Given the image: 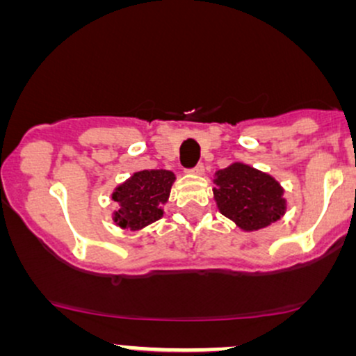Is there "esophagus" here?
<instances>
[{
    "label": "esophagus",
    "instance_id": "obj_1",
    "mask_svg": "<svg viewBox=\"0 0 356 356\" xmlns=\"http://www.w3.org/2000/svg\"><path fill=\"white\" fill-rule=\"evenodd\" d=\"M191 172L195 174V175H202L204 174V165L202 164H197V165L194 167V169L191 170Z\"/></svg>",
    "mask_w": 356,
    "mask_h": 356
}]
</instances>
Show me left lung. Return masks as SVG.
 <instances>
[{
  "mask_svg": "<svg viewBox=\"0 0 356 356\" xmlns=\"http://www.w3.org/2000/svg\"><path fill=\"white\" fill-rule=\"evenodd\" d=\"M214 201L220 214L252 232L280 220L286 212L284 189L273 175L234 162L214 174Z\"/></svg>",
  "mask_w": 356,
  "mask_h": 356,
  "instance_id": "1",
  "label": "left lung"
}]
</instances>
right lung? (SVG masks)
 Listing matches in <instances>:
<instances>
[{
	"instance_id": "1",
	"label": "right lung",
	"mask_w": 356,
	"mask_h": 356,
	"mask_svg": "<svg viewBox=\"0 0 356 356\" xmlns=\"http://www.w3.org/2000/svg\"><path fill=\"white\" fill-rule=\"evenodd\" d=\"M175 174L165 169H145L118 184L112 199L118 204L113 222L122 229L140 231L164 216L162 206L169 201Z\"/></svg>"
}]
</instances>
